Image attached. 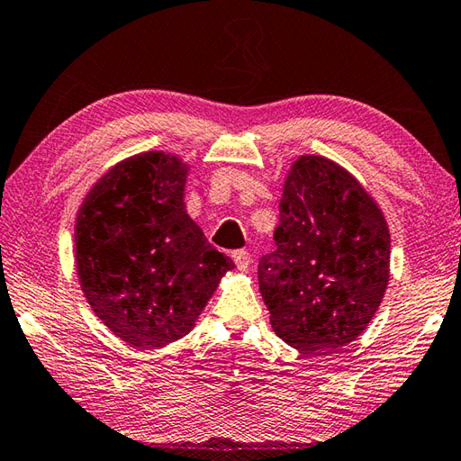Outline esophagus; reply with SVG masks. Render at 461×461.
<instances>
[{"label":"esophagus","instance_id":"obj_1","mask_svg":"<svg viewBox=\"0 0 461 461\" xmlns=\"http://www.w3.org/2000/svg\"><path fill=\"white\" fill-rule=\"evenodd\" d=\"M233 262H236V267L240 270H248L249 268V262H252V256H249L248 249H236V252L231 254Z\"/></svg>","mask_w":461,"mask_h":461}]
</instances>
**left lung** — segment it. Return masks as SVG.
Returning <instances> with one entry per match:
<instances>
[{
  "instance_id": "1",
  "label": "left lung",
  "mask_w": 461,
  "mask_h": 461,
  "mask_svg": "<svg viewBox=\"0 0 461 461\" xmlns=\"http://www.w3.org/2000/svg\"><path fill=\"white\" fill-rule=\"evenodd\" d=\"M275 244L258 283L278 338L307 354L354 341L380 307L390 264L386 220L364 186L323 156H301Z\"/></svg>"
}]
</instances>
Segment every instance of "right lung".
Returning a JSON list of instances; mask_svg holds the SVG:
<instances>
[{
	"instance_id": "right-lung-1",
	"label": "right lung",
	"mask_w": 461,
	"mask_h": 461,
	"mask_svg": "<svg viewBox=\"0 0 461 461\" xmlns=\"http://www.w3.org/2000/svg\"><path fill=\"white\" fill-rule=\"evenodd\" d=\"M186 167L144 152L115 165L85 197L75 252L91 309L134 348L191 331L233 262L186 215Z\"/></svg>"
}]
</instances>
